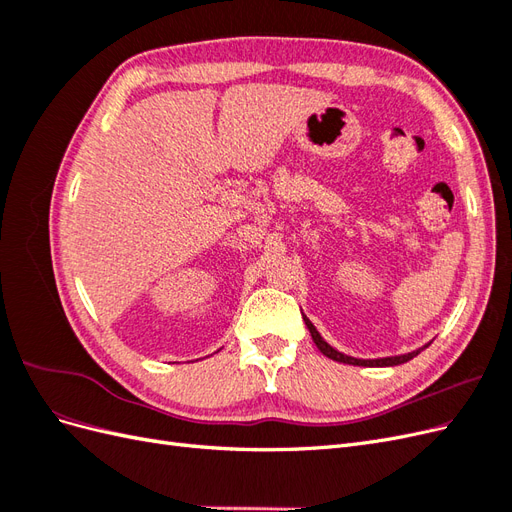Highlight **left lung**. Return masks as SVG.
<instances>
[{
  "instance_id": "1",
  "label": "left lung",
  "mask_w": 512,
  "mask_h": 512,
  "mask_svg": "<svg viewBox=\"0 0 512 512\" xmlns=\"http://www.w3.org/2000/svg\"><path fill=\"white\" fill-rule=\"evenodd\" d=\"M303 320H305V324H307L309 333H312V339H314V344L318 346V350H320L324 356H329V359L337 361V363H346V365H363V367H393V365L408 363L410 359H414V356H416L418 352H421V350H414V352L399 354V356H386V359H354V356H348V354H344V352H339V350H335L333 346H329L327 342H324V339L320 337V333L316 331L314 324L309 322V318H305V316H303Z\"/></svg>"
}]
</instances>
